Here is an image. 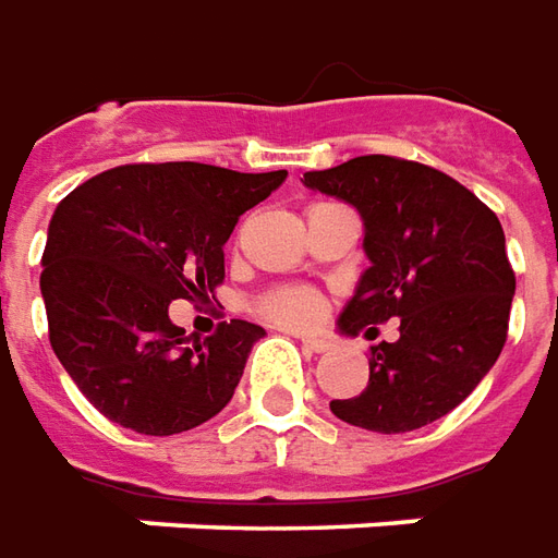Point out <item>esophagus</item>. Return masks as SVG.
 <instances>
[{
    "label": "esophagus",
    "mask_w": 558,
    "mask_h": 558,
    "mask_svg": "<svg viewBox=\"0 0 558 558\" xmlns=\"http://www.w3.org/2000/svg\"><path fill=\"white\" fill-rule=\"evenodd\" d=\"M300 342H303V349L310 351V354H324V351H330V342L322 339V336H303Z\"/></svg>",
    "instance_id": "esophagus-1"
}]
</instances>
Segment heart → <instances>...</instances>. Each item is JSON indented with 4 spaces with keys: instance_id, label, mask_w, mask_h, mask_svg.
Listing matches in <instances>:
<instances>
[{
    "instance_id": "b5f03b06",
    "label": "heart",
    "mask_w": 558,
    "mask_h": 558,
    "mask_svg": "<svg viewBox=\"0 0 558 558\" xmlns=\"http://www.w3.org/2000/svg\"><path fill=\"white\" fill-rule=\"evenodd\" d=\"M258 312L286 327H310L322 318V298L312 288H279L260 298Z\"/></svg>"
}]
</instances>
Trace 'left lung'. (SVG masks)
Masks as SVG:
<instances>
[{
    "label": "left lung",
    "instance_id": "obj_1",
    "mask_svg": "<svg viewBox=\"0 0 558 558\" xmlns=\"http://www.w3.org/2000/svg\"><path fill=\"white\" fill-rule=\"evenodd\" d=\"M303 183L361 213L363 270L339 330L399 318L378 342L369 385L330 412L373 433H412L453 412L499 361L513 279L496 213L448 173L393 156H357Z\"/></svg>",
    "mask_w": 558,
    "mask_h": 558
}]
</instances>
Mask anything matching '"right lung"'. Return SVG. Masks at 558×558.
<instances>
[{
	"label": "right lung",
	"instance_id": "obj_1",
	"mask_svg": "<svg viewBox=\"0 0 558 558\" xmlns=\"http://www.w3.org/2000/svg\"><path fill=\"white\" fill-rule=\"evenodd\" d=\"M286 177L197 161L122 165L59 201L41 255L50 345L108 421L173 436L231 402L264 327L234 318L189 345L168 306L222 286L236 219Z\"/></svg>",
	"mask_w": 558,
	"mask_h": 558
}]
</instances>
